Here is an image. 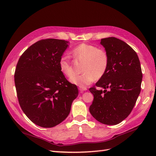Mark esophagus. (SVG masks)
<instances>
[{"instance_id": "obj_1", "label": "esophagus", "mask_w": 156, "mask_h": 156, "mask_svg": "<svg viewBox=\"0 0 156 156\" xmlns=\"http://www.w3.org/2000/svg\"><path fill=\"white\" fill-rule=\"evenodd\" d=\"M79 90L81 92H83V91H85L87 90V88L86 87H79Z\"/></svg>"}]
</instances>
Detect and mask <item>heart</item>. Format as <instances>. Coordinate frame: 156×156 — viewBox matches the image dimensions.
<instances>
[{
	"label": "heart",
	"instance_id": "heart-1",
	"mask_svg": "<svg viewBox=\"0 0 156 156\" xmlns=\"http://www.w3.org/2000/svg\"><path fill=\"white\" fill-rule=\"evenodd\" d=\"M72 55L75 59L83 61L80 75H74L70 78V82L79 87H85L92 83L95 79L102 77L106 73L108 66V56L106 51L98 49L96 46L81 44L72 50ZM60 70L65 76L70 77L73 69L69 58L62 55L58 61Z\"/></svg>",
	"mask_w": 156,
	"mask_h": 156
}]
</instances>
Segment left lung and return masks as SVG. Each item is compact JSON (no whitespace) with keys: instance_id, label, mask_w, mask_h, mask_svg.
Here are the masks:
<instances>
[{"instance_id":"1","label":"left lung","mask_w":156,"mask_h":156,"mask_svg":"<svg viewBox=\"0 0 156 156\" xmlns=\"http://www.w3.org/2000/svg\"><path fill=\"white\" fill-rule=\"evenodd\" d=\"M100 44L109 62L105 75L89 88L94 95L89 110L98 122L116 125L129 116L135 105L141 90L142 69L136 52L124 41L109 37L101 39Z\"/></svg>"}]
</instances>
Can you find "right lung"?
I'll use <instances>...</instances> for the list:
<instances>
[{"instance_id":"right-lung-1","label":"right lung","mask_w":156,"mask_h":156,"mask_svg":"<svg viewBox=\"0 0 156 156\" xmlns=\"http://www.w3.org/2000/svg\"><path fill=\"white\" fill-rule=\"evenodd\" d=\"M68 41L53 38L37 41L20 56L14 81L19 103L26 116L42 127L64 121L79 94L58 66Z\"/></svg>"}]
</instances>
